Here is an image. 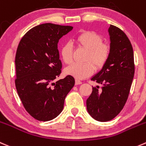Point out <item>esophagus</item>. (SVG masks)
Wrapping results in <instances>:
<instances>
[{"label":"esophagus","instance_id":"obj_1","mask_svg":"<svg viewBox=\"0 0 146 146\" xmlns=\"http://www.w3.org/2000/svg\"><path fill=\"white\" fill-rule=\"evenodd\" d=\"M81 83H82V82L80 81V80L76 79V85H80V84H81Z\"/></svg>","mask_w":146,"mask_h":146}]
</instances>
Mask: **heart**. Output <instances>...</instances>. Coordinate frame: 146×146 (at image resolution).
I'll list each match as a JSON object with an SVG mask.
<instances>
[{
    "mask_svg": "<svg viewBox=\"0 0 146 146\" xmlns=\"http://www.w3.org/2000/svg\"><path fill=\"white\" fill-rule=\"evenodd\" d=\"M77 45L87 50L83 63H73L65 69V73L78 79H83L93 74L95 66L100 68L104 66L110 55V47L103 43L101 36L92 31H83L76 38ZM60 56L66 64H69L73 60V46L67 43L60 48ZM95 66H94V65Z\"/></svg>",
    "mask_w": 146,
    "mask_h": 146,
    "instance_id": "1",
    "label": "heart"
}]
</instances>
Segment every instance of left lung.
<instances>
[{"mask_svg": "<svg viewBox=\"0 0 146 146\" xmlns=\"http://www.w3.org/2000/svg\"><path fill=\"white\" fill-rule=\"evenodd\" d=\"M110 55L101 70L91 78L102 85L93 87L86 100L90 116L100 122L113 119L121 111L128 99L134 76V55L132 45L125 33L111 25Z\"/></svg>", "mask_w": 146, "mask_h": 146, "instance_id": "1", "label": "left lung"}]
</instances>
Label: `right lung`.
Segmentation results:
<instances>
[{"mask_svg": "<svg viewBox=\"0 0 146 146\" xmlns=\"http://www.w3.org/2000/svg\"><path fill=\"white\" fill-rule=\"evenodd\" d=\"M73 28L41 24L28 31L18 44L15 60V87L27 112L38 121L56 118L75 85L71 76L53 82L61 73L58 43Z\"/></svg>", "mask_w": 146, "mask_h": 146, "instance_id": "right-lung-1", "label": "right lung"}]
</instances>
